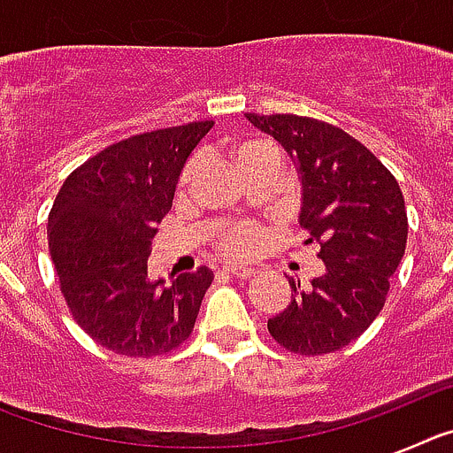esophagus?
<instances>
[{
  "instance_id": "esophagus-1",
  "label": "esophagus",
  "mask_w": 453,
  "mask_h": 453,
  "mask_svg": "<svg viewBox=\"0 0 453 453\" xmlns=\"http://www.w3.org/2000/svg\"><path fill=\"white\" fill-rule=\"evenodd\" d=\"M226 274L231 276H238V279H251V276H256V272L251 270V267H238V265H224L222 267Z\"/></svg>"
}]
</instances>
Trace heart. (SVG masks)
Returning a JSON list of instances; mask_svg holds the SVG:
<instances>
[{
	"instance_id": "heart-1",
	"label": "heart",
	"mask_w": 453,
	"mask_h": 453,
	"mask_svg": "<svg viewBox=\"0 0 453 453\" xmlns=\"http://www.w3.org/2000/svg\"><path fill=\"white\" fill-rule=\"evenodd\" d=\"M250 147L254 145H247L238 151L240 154H245ZM195 174V161L188 163L186 170L181 172V186H188ZM263 242V231L258 226L250 222H238V224H231V226H222V229L215 234V245L218 250L222 251L224 256H229V258H247V256L254 254L258 250V245Z\"/></svg>"
}]
</instances>
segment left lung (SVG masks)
Returning <instances> with one entry per match:
<instances>
[{
  "mask_svg": "<svg viewBox=\"0 0 453 453\" xmlns=\"http://www.w3.org/2000/svg\"><path fill=\"white\" fill-rule=\"evenodd\" d=\"M256 129L288 151L302 181L303 245L318 242L324 272L267 319L292 354L342 349L381 313L390 276L406 251L408 218L397 179L365 145L322 119L247 113Z\"/></svg>",
  "mask_w": 453,
  "mask_h": 453,
  "instance_id": "obj_1",
  "label": "left lung"
}]
</instances>
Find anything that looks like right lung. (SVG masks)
I'll return each mask as SVG.
<instances>
[{
	"mask_svg": "<svg viewBox=\"0 0 453 453\" xmlns=\"http://www.w3.org/2000/svg\"><path fill=\"white\" fill-rule=\"evenodd\" d=\"M211 119L131 135L72 172L56 195L47 240L74 322L108 351L151 358L195 329L213 281L206 265L165 283L147 276L156 224Z\"/></svg>",
	"mask_w": 453,
	"mask_h": 453,
	"instance_id": "1",
	"label": "right lung"
}]
</instances>
